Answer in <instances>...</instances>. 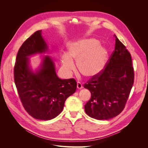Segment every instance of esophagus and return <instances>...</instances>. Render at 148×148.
I'll return each instance as SVG.
<instances>
[{
	"label": "esophagus",
	"mask_w": 148,
	"mask_h": 148,
	"mask_svg": "<svg viewBox=\"0 0 148 148\" xmlns=\"http://www.w3.org/2000/svg\"><path fill=\"white\" fill-rule=\"evenodd\" d=\"M77 89H82V88H83L82 84L80 82H77Z\"/></svg>",
	"instance_id": "34e87169"
}]
</instances>
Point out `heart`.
Here are the masks:
<instances>
[{
    "mask_svg": "<svg viewBox=\"0 0 148 148\" xmlns=\"http://www.w3.org/2000/svg\"><path fill=\"white\" fill-rule=\"evenodd\" d=\"M107 59V51L94 39H81L69 43L68 53L62 57L65 71L69 74L75 68L76 62L79 72L86 78H91L101 72Z\"/></svg>",
    "mask_w": 148,
    "mask_h": 148,
    "instance_id": "b5f03b06",
    "label": "heart"
}]
</instances>
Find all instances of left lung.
Instances as JSON below:
<instances>
[{"label": "left lung", "mask_w": 148, "mask_h": 148, "mask_svg": "<svg viewBox=\"0 0 148 148\" xmlns=\"http://www.w3.org/2000/svg\"><path fill=\"white\" fill-rule=\"evenodd\" d=\"M114 36V50L105 68L83 85L91 93L90 99L84 106L85 112L98 120L110 119L123 111L134 83L131 54Z\"/></svg>", "instance_id": "left-lung-1"}]
</instances>
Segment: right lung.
Instances as JSON below:
<instances>
[{"instance_id": "add662e5", "label": "right lung", "mask_w": 148, "mask_h": 148, "mask_svg": "<svg viewBox=\"0 0 148 148\" xmlns=\"http://www.w3.org/2000/svg\"><path fill=\"white\" fill-rule=\"evenodd\" d=\"M47 50L38 30L23 43L14 68L15 86L25 110L36 119L48 121L63 110L66 99L77 89L74 79L62 80L57 76L52 59L45 57L36 73L29 67L28 56Z\"/></svg>"}]
</instances>
